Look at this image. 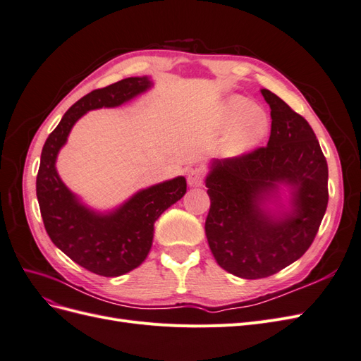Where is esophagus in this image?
I'll return each instance as SVG.
<instances>
[{"label": "esophagus", "instance_id": "1", "mask_svg": "<svg viewBox=\"0 0 361 361\" xmlns=\"http://www.w3.org/2000/svg\"><path fill=\"white\" fill-rule=\"evenodd\" d=\"M203 179H204V173L202 169H191L188 171L187 180L190 187H202Z\"/></svg>", "mask_w": 361, "mask_h": 361}]
</instances>
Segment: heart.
I'll return each mask as SVG.
<instances>
[{
    "label": "heart",
    "instance_id": "b5f03b06",
    "mask_svg": "<svg viewBox=\"0 0 361 361\" xmlns=\"http://www.w3.org/2000/svg\"><path fill=\"white\" fill-rule=\"evenodd\" d=\"M215 125L218 129L231 127L220 147L227 158H239L255 150L265 140L269 128L265 111L241 96L227 97L218 110Z\"/></svg>",
    "mask_w": 361,
    "mask_h": 361
}]
</instances>
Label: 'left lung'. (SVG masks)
<instances>
[{
  "instance_id": "8db88e82",
  "label": "left lung",
  "mask_w": 361,
  "mask_h": 361,
  "mask_svg": "<svg viewBox=\"0 0 361 361\" xmlns=\"http://www.w3.org/2000/svg\"><path fill=\"white\" fill-rule=\"evenodd\" d=\"M271 108L268 145L207 164L211 209L204 223L216 264L256 280L298 260L318 233L329 203V167L307 120L260 89Z\"/></svg>"
}]
</instances>
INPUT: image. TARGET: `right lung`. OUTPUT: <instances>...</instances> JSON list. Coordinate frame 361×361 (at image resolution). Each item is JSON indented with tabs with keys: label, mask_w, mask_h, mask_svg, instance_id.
I'll list each match as a JSON object with an SVG mask.
<instances>
[{
	"label": "right lung",
	"mask_w": 361,
	"mask_h": 361,
	"mask_svg": "<svg viewBox=\"0 0 361 361\" xmlns=\"http://www.w3.org/2000/svg\"><path fill=\"white\" fill-rule=\"evenodd\" d=\"M154 87L150 76H130L93 90L73 104L42 149L36 192L51 241L75 264L104 277H118L143 264L159 215L187 192L183 176L141 188L123 203L97 211L69 190L57 171V158L73 125L92 110L116 108Z\"/></svg>",
	"instance_id": "obj_1"
}]
</instances>
